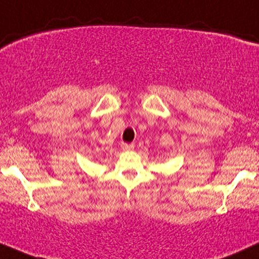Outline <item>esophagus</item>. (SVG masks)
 Instances as JSON below:
<instances>
[{
	"mask_svg": "<svg viewBox=\"0 0 259 259\" xmlns=\"http://www.w3.org/2000/svg\"><path fill=\"white\" fill-rule=\"evenodd\" d=\"M121 147H122V149H123V150H132L133 148H135V145H133L132 143H131V144H128V143H122Z\"/></svg>",
	"mask_w": 259,
	"mask_h": 259,
	"instance_id": "obj_1",
	"label": "esophagus"
}]
</instances>
